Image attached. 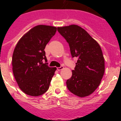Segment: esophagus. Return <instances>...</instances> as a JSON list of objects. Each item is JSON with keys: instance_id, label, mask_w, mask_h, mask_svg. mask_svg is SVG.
Segmentation results:
<instances>
[{"instance_id": "1", "label": "esophagus", "mask_w": 121, "mask_h": 121, "mask_svg": "<svg viewBox=\"0 0 121 121\" xmlns=\"http://www.w3.org/2000/svg\"><path fill=\"white\" fill-rule=\"evenodd\" d=\"M63 68H64V67H63V66H60V67H57V70H58V71H60L61 70H62Z\"/></svg>"}]
</instances>
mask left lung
Listing matches in <instances>:
<instances>
[{"label":"left lung","mask_w":121,"mask_h":121,"mask_svg":"<svg viewBox=\"0 0 121 121\" xmlns=\"http://www.w3.org/2000/svg\"><path fill=\"white\" fill-rule=\"evenodd\" d=\"M69 44L72 57H77L72 76L66 82L70 92L78 96H89L98 87L104 76L105 62L100 45L86 31L76 25L58 27Z\"/></svg>","instance_id":"obj_1"}]
</instances>
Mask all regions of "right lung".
I'll return each mask as SVG.
<instances>
[{
  "mask_svg": "<svg viewBox=\"0 0 121 121\" xmlns=\"http://www.w3.org/2000/svg\"><path fill=\"white\" fill-rule=\"evenodd\" d=\"M57 28L40 25L25 34L17 43L12 59L13 71L19 88L32 96L48 90L56 68L49 67L44 49ZM45 60V63H43Z\"/></svg>",
  "mask_w": 121,
  "mask_h": 121,
  "instance_id": "obj_1",
  "label": "right lung"
}]
</instances>
